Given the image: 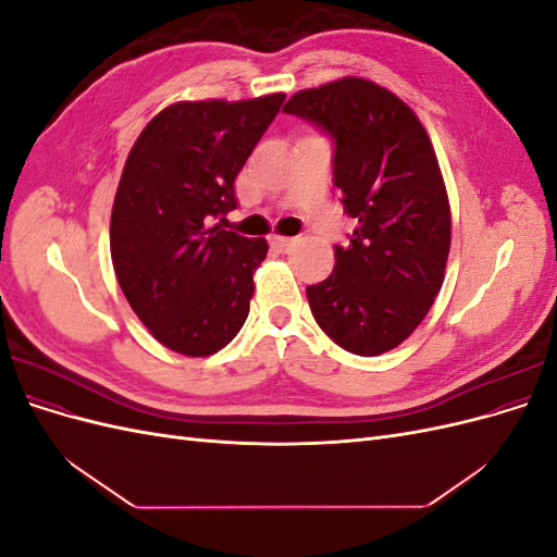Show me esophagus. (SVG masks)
<instances>
[{"label":"esophagus","instance_id":"34e87169","mask_svg":"<svg viewBox=\"0 0 557 557\" xmlns=\"http://www.w3.org/2000/svg\"><path fill=\"white\" fill-rule=\"evenodd\" d=\"M295 244H297L295 237H281V234H274V237H272V246L281 252H288Z\"/></svg>","mask_w":557,"mask_h":557}]
</instances>
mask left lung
I'll use <instances>...</instances> for the list:
<instances>
[{
	"instance_id": "obj_1",
	"label": "left lung",
	"mask_w": 557,
	"mask_h": 557,
	"mask_svg": "<svg viewBox=\"0 0 557 557\" xmlns=\"http://www.w3.org/2000/svg\"><path fill=\"white\" fill-rule=\"evenodd\" d=\"M334 141V185L356 218L334 272L309 285L311 313L334 344L362 358L399 346L444 283L450 207L418 115L376 83L348 76L299 90L283 107Z\"/></svg>"
}]
</instances>
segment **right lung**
Instances as JSON below:
<instances>
[{
    "label": "right lung",
    "instance_id": "add662e5",
    "mask_svg": "<svg viewBox=\"0 0 557 557\" xmlns=\"http://www.w3.org/2000/svg\"><path fill=\"white\" fill-rule=\"evenodd\" d=\"M285 95L162 109L134 141L111 211V260L132 311L181 356L207 358L244 327L264 239L213 225Z\"/></svg>",
    "mask_w": 557,
    "mask_h": 557
}]
</instances>
